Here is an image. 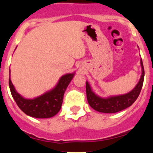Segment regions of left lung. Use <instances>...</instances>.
Listing matches in <instances>:
<instances>
[{
  "mask_svg": "<svg viewBox=\"0 0 153 153\" xmlns=\"http://www.w3.org/2000/svg\"><path fill=\"white\" fill-rule=\"evenodd\" d=\"M142 67V75L139 83L135 88L126 94L110 97L108 98H101L93 93L88 82L86 83V92L87 101L90 106L97 111L105 113H114L126 109L136 100L143 87L144 80V67L143 60H140Z\"/></svg>",
  "mask_w": 153,
  "mask_h": 153,
  "instance_id": "1",
  "label": "left lung"
}]
</instances>
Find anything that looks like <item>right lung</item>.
I'll return each mask as SVG.
<instances>
[{
  "mask_svg": "<svg viewBox=\"0 0 153 153\" xmlns=\"http://www.w3.org/2000/svg\"><path fill=\"white\" fill-rule=\"evenodd\" d=\"M74 76V74L63 75L53 90L33 100L24 99L16 91L10 79V75L9 86L13 100L25 114L34 118H50L60 111L64 93Z\"/></svg>",
  "mask_w": 153,
  "mask_h": 153,
  "instance_id": "add662e5",
  "label": "right lung"
}]
</instances>
